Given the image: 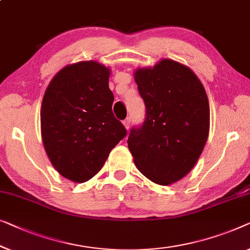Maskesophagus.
<instances>
[{"instance_id":"obj_1","label":"esophagus","mask_w":250,"mask_h":250,"mask_svg":"<svg viewBox=\"0 0 250 250\" xmlns=\"http://www.w3.org/2000/svg\"><path fill=\"white\" fill-rule=\"evenodd\" d=\"M123 124H124V126H125V128L127 129H129V125H131V118H126L124 122H123Z\"/></svg>"}]
</instances>
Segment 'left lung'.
I'll use <instances>...</instances> for the list:
<instances>
[{"label": "left lung", "mask_w": 250, "mask_h": 250, "mask_svg": "<svg viewBox=\"0 0 250 250\" xmlns=\"http://www.w3.org/2000/svg\"><path fill=\"white\" fill-rule=\"evenodd\" d=\"M134 80L146 108L127 144L140 172L158 185H171L194 168L209 132V104L200 79L176 61L140 67Z\"/></svg>", "instance_id": "left-lung-1"}]
</instances>
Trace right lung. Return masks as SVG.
Wrapping results in <instances>:
<instances>
[{"label": "right lung", "instance_id": "1", "mask_svg": "<svg viewBox=\"0 0 250 250\" xmlns=\"http://www.w3.org/2000/svg\"><path fill=\"white\" fill-rule=\"evenodd\" d=\"M110 68L96 61L66 65L47 86L41 109L42 139L60 175L84 183L100 171L126 135L111 107Z\"/></svg>", "mask_w": 250, "mask_h": 250}]
</instances>
